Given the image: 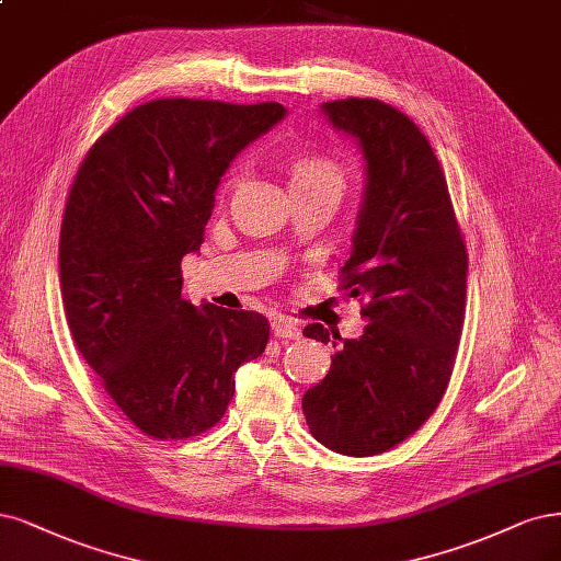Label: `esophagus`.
Instances as JSON below:
<instances>
[{"mask_svg":"<svg viewBox=\"0 0 561 561\" xmlns=\"http://www.w3.org/2000/svg\"><path fill=\"white\" fill-rule=\"evenodd\" d=\"M272 332H274V336H278V339H299L301 336V330L299 327L289 320V318H285V316H276L274 320H272Z\"/></svg>","mask_w":561,"mask_h":561,"instance_id":"1","label":"esophagus"}]
</instances>
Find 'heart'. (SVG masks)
Instances as JSON below:
<instances>
[{"instance_id": "b5f03b06", "label": "heart", "mask_w": 561, "mask_h": 561, "mask_svg": "<svg viewBox=\"0 0 561 561\" xmlns=\"http://www.w3.org/2000/svg\"><path fill=\"white\" fill-rule=\"evenodd\" d=\"M231 183L234 181H229L227 187ZM289 187L293 192H332L341 199L345 176L334 158L318 150H306L289 162Z\"/></svg>"}]
</instances>
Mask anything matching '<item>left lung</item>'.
I'll return each mask as SVG.
<instances>
[{"label":"left lung","mask_w":561,"mask_h":561,"mask_svg":"<svg viewBox=\"0 0 561 561\" xmlns=\"http://www.w3.org/2000/svg\"><path fill=\"white\" fill-rule=\"evenodd\" d=\"M364 156V195L341 289L364 301L359 339H339L330 374L301 399L324 448L371 457L436 411L450 382L467 308V245L448 183L417 125L378 100L322 104ZM304 336L327 343L313 322Z\"/></svg>","instance_id":"obj_1"}]
</instances>
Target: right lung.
<instances>
[{
	"label": "right lung",
	"mask_w": 561,
	"mask_h": 561,
	"mask_svg": "<svg viewBox=\"0 0 561 561\" xmlns=\"http://www.w3.org/2000/svg\"><path fill=\"white\" fill-rule=\"evenodd\" d=\"M285 108L156 100L104 131L76 173L60 231V289L76 347L144 434L197 436L225 415L268 320L183 299L220 179Z\"/></svg>",
	"instance_id": "add662e5"
}]
</instances>
